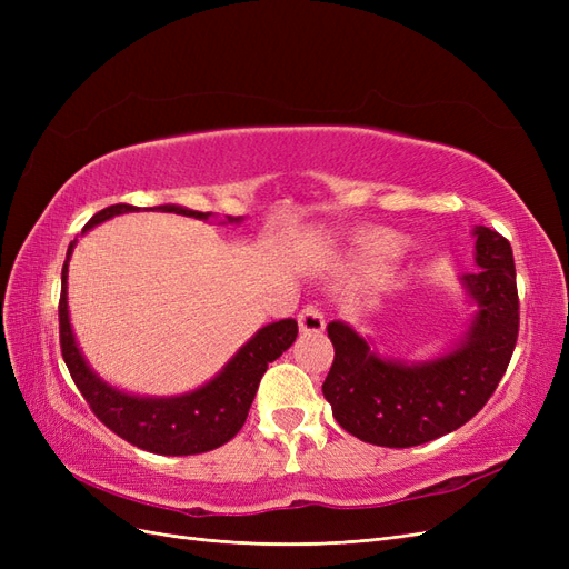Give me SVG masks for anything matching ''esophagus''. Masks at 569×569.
<instances>
[{
  "label": "esophagus",
  "mask_w": 569,
  "mask_h": 569,
  "mask_svg": "<svg viewBox=\"0 0 569 569\" xmlns=\"http://www.w3.org/2000/svg\"><path fill=\"white\" fill-rule=\"evenodd\" d=\"M299 330L303 335H320L325 330V316L318 306H306L299 313Z\"/></svg>",
  "instance_id": "1"
}]
</instances>
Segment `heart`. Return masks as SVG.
<instances>
[{
  "mask_svg": "<svg viewBox=\"0 0 569 569\" xmlns=\"http://www.w3.org/2000/svg\"><path fill=\"white\" fill-rule=\"evenodd\" d=\"M399 253V239L389 232H368L360 239V258L368 263H389Z\"/></svg>",
  "mask_w": 569,
  "mask_h": 569,
  "instance_id": "b5f03b06",
  "label": "heart"
}]
</instances>
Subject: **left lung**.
<instances>
[{
	"mask_svg": "<svg viewBox=\"0 0 569 569\" xmlns=\"http://www.w3.org/2000/svg\"><path fill=\"white\" fill-rule=\"evenodd\" d=\"M477 272L462 284L477 311L456 347L420 363L380 358L347 322L327 325L335 360L322 382L335 420L387 449L427 443L462 427L491 399L518 341L520 301L506 237L477 226Z\"/></svg>",
	"mask_w": 569,
	"mask_h": 569,
	"instance_id": "1",
	"label": "left lung"
}]
</instances>
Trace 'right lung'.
I'll return each instance as SVG.
<instances>
[{"label":"right lung","instance_id":"right-lung-1","mask_svg":"<svg viewBox=\"0 0 569 569\" xmlns=\"http://www.w3.org/2000/svg\"><path fill=\"white\" fill-rule=\"evenodd\" d=\"M140 211L130 203H113L90 218L82 232L92 230L120 213ZM149 211L178 213L199 220H209L211 213L184 209V206L163 203ZM242 218H228V222H239ZM76 242H71L61 270V299H59V339L61 353L71 372L76 387L90 403L94 416L104 422L120 439L130 441L137 449H144L161 456H194L213 451L228 443L242 425L247 422L249 408L261 382L268 363L280 358L299 335L297 320H280L261 327L242 349H239L230 363L222 368L211 382L182 393V396H134L107 385L88 366L80 353L76 335L68 318V261H71Z\"/></svg>","mask_w":569,"mask_h":569}]
</instances>
